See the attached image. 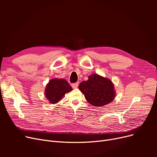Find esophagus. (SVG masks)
I'll list each match as a JSON object with an SVG mask.
<instances>
[{"label": "esophagus", "instance_id": "esophagus-1", "mask_svg": "<svg viewBox=\"0 0 157 157\" xmlns=\"http://www.w3.org/2000/svg\"><path fill=\"white\" fill-rule=\"evenodd\" d=\"M71 86H72L73 88H77L78 86V82H76V83L72 84V85H71Z\"/></svg>", "mask_w": 157, "mask_h": 157}]
</instances>
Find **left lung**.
I'll use <instances>...</instances> for the list:
<instances>
[{
  "label": "left lung",
  "mask_w": 157,
  "mask_h": 157,
  "mask_svg": "<svg viewBox=\"0 0 157 157\" xmlns=\"http://www.w3.org/2000/svg\"><path fill=\"white\" fill-rule=\"evenodd\" d=\"M88 78V80L79 84L78 88L88 103L94 106L101 107L113 101L116 92L110 79L96 73Z\"/></svg>",
  "instance_id": "left-lung-1"
}]
</instances>
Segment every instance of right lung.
<instances>
[{
  "label": "right lung",
  "mask_w": 157,
  "mask_h": 157,
  "mask_svg": "<svg viewBox=\"0 0 157 157\" xmlns=\"http://www.w3.org/2000/svg\"><path fill=\"white\" fill-rule=\"evenodd\" d=\"M73 90L67 81L63 78H54L49 80L45 88L44 95L52 104L58 103L65 94Z\"/></svg>",
  "instance_id": "1"
}]
</instances>
